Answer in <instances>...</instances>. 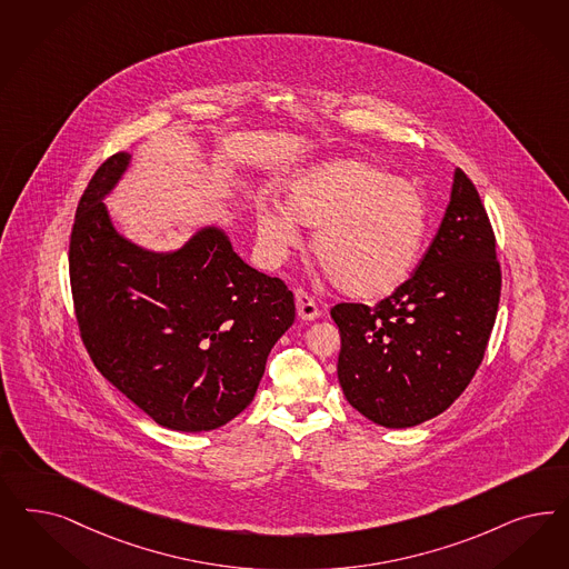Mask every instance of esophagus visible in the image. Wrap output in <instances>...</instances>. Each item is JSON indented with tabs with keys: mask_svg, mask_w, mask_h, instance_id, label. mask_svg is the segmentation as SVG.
<instances>
[{
	"mask_svg": "<svg viewBox=\"0 0 569 569\" xmlns=\"http://www.w3.org/2000/svg\"><path fill=\"white\" fill-rule=\"evenodd\" d=\"M295 303H297V313L301 320H316L320 316V308L316 306L313 297L301 289L295 291Z\"/></svg>",
	"mask_w": 569,
	"mask_h": 569,
	"instance_id": "obj_1",
	"label": "esophagus"
}]
</instances>
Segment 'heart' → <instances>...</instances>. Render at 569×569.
<instances>
[{
  "mask_svg": "<svg viewBox=\"0 0 569 569\" xmlns=\"http://www.w3.org/2000/svg\"><path fill=\"white\" fill-rule=\"evenodd\" d=\"M284 202L257 213L263 249L282 257L301 242L299 223L316 228L313 256L351 299H386L419 266L429 207L415 183L383 167L358 159L310 167L287 186Z\"/></svg>",
  "mask_w": 569,
  "mask_h": 569,
  "instance_id": "obj_1",
  "label": "heart"
}]
</instances>
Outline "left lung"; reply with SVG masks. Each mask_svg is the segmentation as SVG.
Masks as SVG:
<instances>
[{
	"instance_id": "left-lung-1",
	"label": "left lung",
	"mask_w": 569,
	"mask_h": 569,
	"mask_svg": "<svg viewBox=\"0 0 569 569\" xmlns=\"http://www.w3.org/2000/svg\"><path fill=\"white\" fill-rule=\"evenodd\" d=\"M492 223L465 171L415 274L375 308L337 303V362L348 402L367 419L406 429L441 415L483 360L500 301Z\"/></svg>"
}]
</instances>
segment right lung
<instances>
[{"mask_svg": "<svg viewBox=\"0 0 569 569\" xmlns=\"http://www.w3.org/2000/svg\"><path fill=\"white\" fill-rule=\"evenodd\" d=\"M129 159H107L77 204L69 274L79 332L93 367L152 421L211 431L256 398L270 349L293 325V293L247 266L216 226L171 253L121 237L102 199Z\"/></svg>", "mask_w": 569, "mask_h": 569, "instance_id": "add662e5", "label": "right lung"}]
</instances>
